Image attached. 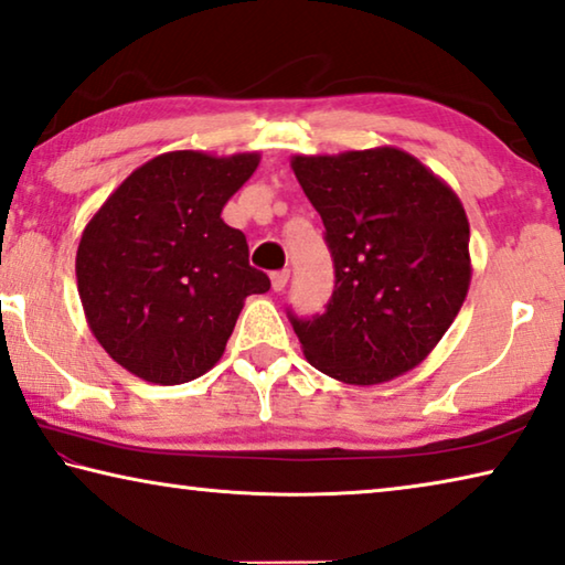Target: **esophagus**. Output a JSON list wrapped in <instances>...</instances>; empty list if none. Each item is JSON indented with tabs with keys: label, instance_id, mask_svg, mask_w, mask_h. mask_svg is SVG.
Here are the masks:
<instances>
[{
	"label": "esophagus",
	"instance_id": "34e87169",
	"mask_svg": "<svg viewBox=\"0 0 565 565\" xmlns=\"http://www.w3.org/2000/svg\"><path fill=\"white\" fill-rule=\"evenodd\" d=\"M270 280H273V290L275 292H282L285 288H288V280H290V273L288 270H280V273H273L270 275Z\"/></svg>",
	"mask_w": 565,
	"mask_h": 565
}]
</instances>
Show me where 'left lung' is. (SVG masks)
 <instances>
[{"label":"left lung","instance_id":"obj_1","mask_svg":"<svg viewBox=\"0 0 565 565\" xmlns=\"http://www.w3.org/2000/svg\"><path fill=\"white\" fill-rule=\"evenodd\" d=\"M290 168L326 225L335 263L328 310L290 316L312 367L377 385L420 365L463 308L470 225L463 202L397 147L295 154Z\"/></svg>","mask_w":565,"mask_h":565}]
</instances>
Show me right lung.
Here are the masks:
<instances>
[{
	"label": "right lung",
	"mask_w": 565,
	"mask_h": 565,
	"mask_svg": "<svg viewBox=\"0 0 565 565\" xmlns=\"http://www.w3.org/2000/svg\"><path fill=\"white\" fill-rule=\"evenodd\" d=\"M260 152L178 150L137 168L82 230L77 290L115 363L157 385L205 375L225 353L247 295L270 290L222 207Z\"/></svg>",
	"instance_id": "add662e5"
}]
</instances>
